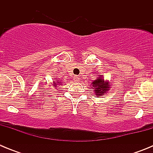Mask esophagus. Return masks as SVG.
<instances>
[{
	"label": "esophagus",
	"mask_w": 153,
	"mask_h": 153,
	"mask_svg": "<svg viewBox=\"0 0 153 153\" xmlns=\"http://www.w3.org/2000/svg\"><path fill=\"white\" fill-rule=\"evenodd\" d=\"M74 79L75 82H78V81L79 80V76H74Z\"/></svg>",
	"instance_id": "34e87169"
}]
</instances>
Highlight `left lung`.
<instances>
[{"label":"left lung","mask_w":153,"mask_h":153,"mask_svg":"<svg viewBox=\"0 0 153 153\" xmlns=\"http://www.w3.org/2000/svg\"><path fill=\"white\" fill-rule=\"evenodd\" d=\"M92 84L94 87L93 89L95 90L96 96H97V97H100L101 95H103V93L109 90V83L107 82H105L104 79L100 77L97 78V79L93 81Z\"/></svg>","instance_id":"obj_1"}]
</instances>
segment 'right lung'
<instances>
[{"label":"right lung","instance_id":"add662e5","mask_svg":"<svg viewBox=\"0 0 153 153\" xmlns=\"http://www.w3.org/2000/svg\"><path fill=\"white\" fill-rule=\"evenodd\" d=\"M54 83H56V82H54ZM57 83H59V81H58ZM56 83H54V86H56Z\"/></svg>","mask_w":153,"mask_h":153}]
</instances>
